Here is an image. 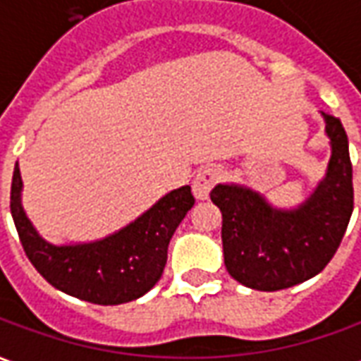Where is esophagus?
<instances>
[{"label": "esophagus", "instance_id": "1", "mask_svg": "<svg viewBox=\"0 0 361 361\" xmlns=\"http://www.w3.org/2000/svg\"><path fill=\"white\" fill-rule=\"evenodd\" d=\"M222 178V170H220L219 166H204L201 168L197 176L193 178V195L197 199H209V193H211V189L214 188V183Z\"/></svg>", "mask_w": 361, "mask_h": 361}]
</instances>
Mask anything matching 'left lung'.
<instances>
[{"label":"left lung","mask_w":361,"mask_h":361,"mask_svg":"<svg viewBox=\"0 0 361 361\" xmlns=\"http://www.w3.org/2000/svg\"><path fill=\"white\" fill-rule=\"evenodd\" d=\"M321 116L331 158L303 203L279 209L240 183H219L211 191L222 212L224 265L243 286L261 292L295 286L323 271L341 245L354 209L348 137L341 119Z\"/></svg>","instance_id":"obj_1"}]
</instances>
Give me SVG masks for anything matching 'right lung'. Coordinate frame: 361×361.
Wrapping results in <instances>:
<instances>
[{
  "label": "right lung",
  "instance_id": "1",
  "mask_svg": "<svg viewBox=\"0 0 361 361\" xmlns=\"http://www.w3.org/2000/svg\"><path fill=\"white\" fill-rule=\"evenodd\" d=\"M20 195L23 180L15 164L11 214L27 257L51 286L98 305L133 302L157 284L164 272L168 243L195 203L191 188L183 185L102 240L56 245L38 234Z\"/></svg>",
  "mask_w": 361,
  "mask_h": 361
}]
</instances>
